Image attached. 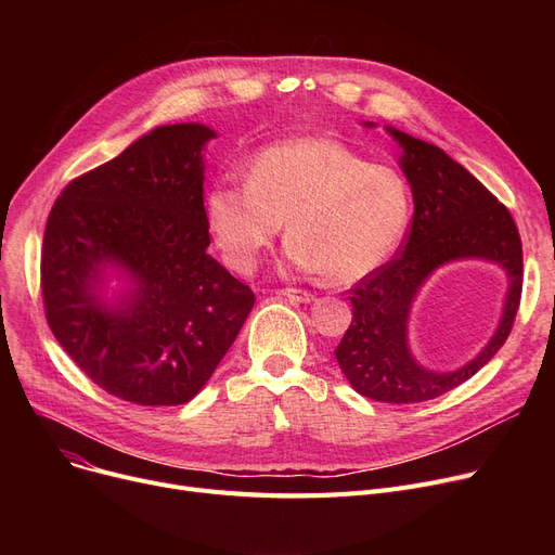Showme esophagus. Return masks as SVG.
<instances>
[{"instance_id": "1", "label": "esophagus", "mask_w": 555, "mask_h": 555, "mask_svg": "<svg viewBox=\"0 0 555 555\" xmlns=\"http://www.w3.org/2000/svg\"><path fill=\"white\" fill-rule=\"evenodd\" d=\"M279 295H283L289 301H297V304H310L314 299V295H310L308 289H299V287H285Z\"/></svg>"}]
</instances>
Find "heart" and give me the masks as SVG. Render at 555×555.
I'll list each match as a JSON object with an SVG mask.
<instances>
[{"label": "heart", "mask_w": 555, "mask_h": 555, "mask_svg": "<svg viewBox=\"0 0 555 555\" xmlns=\"http://www.w3.org/2000/svg\"><path fill=\"white\" fill-rule=\"evenodd\" d=\"M207 222L222 260L249 274L279 233L285 260L333 285L369 276L396 251L412 218L410 184L328 137H295L260 149L245 182L218 180Z\"/></svg>", "instance_id": "obj_1"}]
</instances>
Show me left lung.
I'll return each mask as SVG.
<instances>
[{
	"mask_svg": "<svg viewBox=\"0 0 555 555\" xmlns=\"http://www.w3.org/2000/svg\"><path fill=\"white\" fill-rule=\"evenodd\" d=\"M373 128L375 124H364ZM414 195V218L398 256L351 289L353 322L335 358L351 387L377 402L439 398L486 366L511 335L521 297V241L513 216L473 172L431 145L387 126ZM500 264L509 279L499 331L477 359L456 372L423 367L409 348V314L424 281L454 259Z\"/></svg>",
	"mask_w": 555,
	"mask_h": 555,
	"instance_id": "8db88e82",
	"label": "left lung"
}]
</instances>
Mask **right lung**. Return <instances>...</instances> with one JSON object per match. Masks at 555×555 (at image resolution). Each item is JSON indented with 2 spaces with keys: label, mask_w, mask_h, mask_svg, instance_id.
Returning <instances> with one entry per match:
<instances>
[{
  "label": "right lung",
  "mask_w": 555,
  "mask_h": 555,
  "mask_svg": "<svg viewBox=\"0 0 555 555\" xmlns=\"http://www.w3.org/2000/svg\"><path fill=\"white\" fill-rule=\"evenodd\" d=\"M202 124L159 126L55 199L42 243L51 333L107 393L182 404L199 393L254 308L249 285L207 254ZM116 271L129 285L104 297Z\"/></svg>",
  "instance_id": "add662e5"
}]
</instances>
